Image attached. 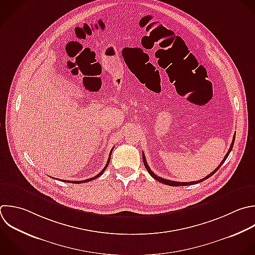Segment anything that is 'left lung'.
I'll list each match as a JSON object with an SVG mask.
<instances>
[{
    "instance_id": "1",
    "label": "left lung",
    "mask_w": 255,
    "mask_h": 255,
    "mask_svg": "<svg viewBox=\"0 0 255 255\" xmlns=\"http://www.w3.org/2000/svg\"><path fill=\"white\" fill-rule=\"evenodd\" d=\"M234 139H235V135L233 136V139H232V142H231V144H230V147H229V149H228V151H227V153L225 154V156H224V158L222 159V161L220 162V164L212 171V172H210L208 175H206L205 177H203L202 179H200V180H196V181H190V182H178V181H172V180H168V179H165V178H162V177H160V176H157L156 174H154L153 173V171L150 169V167L148 166V164H147V162H146V159H145V156H144V154L142 153V160H143V164H144V166H145V168H146V170L148 171V173L154 178V179H156L157 181H159V182H161V183H164V184H167V185H170V186H185V185H191V184H196V183H199V182H201V181H203V180H205V179H207V178H209L211 175H213L218 169H219V167L223 164V162L226 160V158H227V156L229 155V153H230V151H231V149H232V147H233V144H234Z\"/></svg>"
}]
</instances>
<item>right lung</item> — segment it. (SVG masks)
<instances>
[{"label":"right lung","instance_id":"right-lung-1","mask_svg":"<svg viewBox=\"0 0 255 255\" xmlns=\"http://www.w3.org/2000/svg\"><path fill=\"white\" fill-rule=\"evenodd\" d=\"M114 149V148H113ZM113 149L111 150V152H110V155H109V159H108V162H107V164H106V166L103 168V170L100 172V173H98L96 176H94V177H91V178H89V179H85V180H72V181H69V180H66L67 182H73V183H84V182H88V181H91V180H94V179H96V178H98L99 176H101L103 173H104V171L107 169V167H108V165H109V163H110V160H111V155H112V152H113ZM64 182H65V180H64Z\"/></svg>","mask_w":255,"mask_h":255}]
</instances>
